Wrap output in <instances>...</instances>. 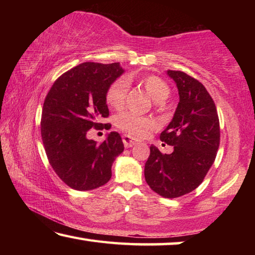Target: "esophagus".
Instances as JSON below:
<instances>
[{"instance_id":"esophagus-1","label":"esophagus","mask_w":255,"mask_h":255,"mask_svg":"<svg viewBox=\"0 0 255 255\" xmlns=\"http://www.w3.org/2000/svg\"><path fill=\"white\" fill-rule=\"evenodd\" d=\"M123 141H124V145H125V147H126V148L131 147V146L138 144V140L136 139V138H133V137L129 136V135H125L123 137Z\"/></svg>"}]
</instances>
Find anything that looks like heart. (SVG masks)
I'll return each instance as SVG.
<instances>
[{
    "label": "heart",
    "instance_id": "obj_1",
    "mask_svg": "<svg viewBox=\"0 0 255 255\" xmlns=\"http://www.w3.org/2000/svg\"><path fill=\"white\" fill-rule=\"evenodd\" d=\"M129 79H118L110 85L107 91V102L114 109H122L128 93ZM140 85L145 89L148 96L155 102L163 103L169 99L171 91L169 85L157 76L148 75L140 79ZM116 126L123 131L132 136H143L144 133L153 127L154 122L150 118L139 117L130 112H123L116 117Z\"/></svg>",
    "mask_w": 255,
    "mask_h": 255
}]
</instances>
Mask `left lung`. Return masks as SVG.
Returning a JSON list of instances; mask_svg holds the SVG:
<instances>
[{
	"mask_svg": "<svg viewBox=\"0 0 255 255\" xmlns=\"http://www.w3.org/2000/svg\"><path fill=\"white\" fill-rule=\"evenodd\" d=\"M166 74L175 82L179 103L159 139L173 146V152L162 154L150 146L144 174L153 191L172 199L193 191L204 181L216 158L221 130L215 102L205 86L181 71Z\"/></svg>",
	"mask_w": 255,
	"mask_h": 255,
	"instance_id": "obj_1",
	"label": "left lung"
}]
</instances>
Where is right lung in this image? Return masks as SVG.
<instances>
[{
    "instance_id": "add662e5",
    "label": "right lung",
    "mask_w": 255,
    "mask_h": 255,
    "mask_svg": "<svg viewBox=\"0 0 255 255\" xmlns=\"http://www.w3.org/2000/svg\"><path fill=\"white\" fill-rule=\"evenodd\" d=\"M120 63H83L59 76L45 99L41 138L51 167L68 187L88 191L111 179V166L124 152L118 132L101 144L89 139L90 129H103L109 116L107 91L124 74Z\"/></svg>"
}]
</instances>
